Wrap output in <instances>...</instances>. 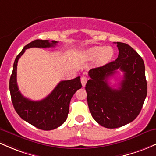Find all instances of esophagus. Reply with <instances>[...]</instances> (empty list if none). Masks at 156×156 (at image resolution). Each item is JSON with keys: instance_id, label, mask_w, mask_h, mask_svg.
Listing matches in <instances>:
<instances>
[{"instance_id": "34e87169", "label": "esophagus", "mask_w": 156, "mask_h": 156, "mask_svg": "<svg viewBox=\"0 0 156 156\" xmlns=\"http://www.w3.org/2000/svg\"><path fill=\"white\" fill-rule=\"evenodd\" d=\"M87 78L86 77V76H82L81 83H82V85H83V87L85 86V85H86V83H87Z\"/></svg>"}]
</instances>
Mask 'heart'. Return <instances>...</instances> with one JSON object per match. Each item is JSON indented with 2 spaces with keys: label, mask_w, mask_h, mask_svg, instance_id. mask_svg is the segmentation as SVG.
<instances>
[{
  "label": "heart",
  "mask_w": 156,
  "mask_h": 156,
  "mask_svg": "<svg viewBox=\"0 0 156 156\" xmlns=\"http://www.w3.org/2000/svg\"><path fill=\"white\" fill-rule=\"evenodd\" d=\"M114 51L111 46L97 45L88 48L84 52L83 56L87 59H98L99 64H105L113 57Z\"/></svg>",
  "instance_id": "1"
}]
</instances>
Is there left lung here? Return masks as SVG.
Returning a JSON list of instances; mask_svg holds the SVG:
<instances>
[{"mask_svg":"<svg viewBox=\"0 0 156 156\" xmlns=\"http://www.w3.org/2000/svg\"><path fill=\"white\" fill-rule=\"evenodd\" d=\"M119 56L115 61L89 71L85 90L89 110L98 124L117 128L133 122L139 114L147 94L144 61L132 47L117 42ZM118 69L123 79L118 89L107 83Z\"/></svg>","mask_w":156,"mask_h":156,"instance_id":"8db88e82","label":"left lung"}]
</instances>
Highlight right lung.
Masks as SVG:
<instances>
[{
	"label": "right lung",
	"instance_id": "obj_1",
	"mask_svg": "<svg viewBox=\"0 0 156 156\" xmlns=\"http://www.w3.org/2000/svg\"><path fill=\"white\" fill-rule=\"evenodd\" d=\"M57 41L35 40L24 46L15 58L13 71L9 80V90L14 108L21 119L43 130L57 128L66 122L69 112L71 97L81 88L80 76L70 80L59 82L48 96L40 101H32L24 97L17 84V66L18 59L29 48L55 47Z\"/></svg>",
	"mask_w": 156,
	"mask_h": 156
}]
</instances>
